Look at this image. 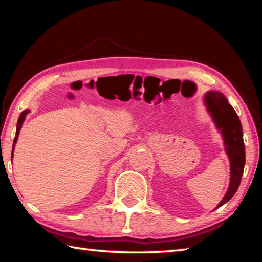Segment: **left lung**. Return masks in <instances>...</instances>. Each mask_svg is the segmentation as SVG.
Listing matches in <instances>:
<instances>
[{"label": "left lung", "mask_w": 262, "mask_h": 262, "mask_svg": "<svg viewBox=\"0 0 262 262\" xmlns=\"http://www.w3.org/2000/svg\"><path fill=\"white\" fill-rule=\"evenodd\" d=\"M207 112L209 113L216 129L223 139L225 154L230 161V183L227 193L215 209L227 203L236 194L241 185L245 166V145L243 140V127L236 111L228 103L223 94L219 91H208L203 97ZM214 209V210H215Z\"/></svg>", "instance_id": "left-lung-1"}]
</instances>
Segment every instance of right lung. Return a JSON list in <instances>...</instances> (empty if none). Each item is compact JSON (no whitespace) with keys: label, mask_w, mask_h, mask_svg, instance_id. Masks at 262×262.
Wrapping results in <instances>:
<instances>
[{"label":"right lung","mask_w":262,"mask_h":262,"mask_svg":"<svg viewBox=\"0 0 262 262\" xmlns=\"http://www.w3.org/2000/svg\"><path fill=\"white\" fill-rule=\"evenodd\" d=\"M31 112L30 110H25L23 111V112L20 113L19 118H18V121H17V127H16V136H15V140H14V144H12V151H11V161H12V156H14V150H15V144L17 140H18V136H19V132H20V128L21 126H23V122L25 120L26 115H28L29 113Z\"/></svg>","instance_id":"add662e5"}]
</instances>
